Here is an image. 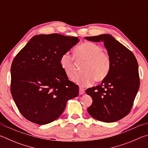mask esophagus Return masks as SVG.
<instances>
[{
  "label": "esophagus",
  "instance_id": "34e87169",
  "mask_svg": "<svg viewBox=\"0 0 148 148\" xmlns=\"http://www.w3.org/2000/svg\"><path fill=\"white\" fill-rule=\"evenodd\" d=\"M85 93V89L84 88H80L79 89V95H84Z\"/></svg>",
  "mask_w": 148,
  "mask_h": 148
}]
</instances>
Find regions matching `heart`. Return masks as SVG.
<instances>
[{
    "mask_svg": "<svg viewBox=\"0 0 148 148\" xmlns=\"http://www.w3.org/2000/svg\"><path fill=\"white\" fill-rule=\"evenodd\" d=\"M74 57L77 61H85L82 69L83 73L72 78V82L77 86L82 87L91 86L95 79L97 82L102 81L109 73L111 67L110 57L98 44L86 42L79 45L74 50ZM60 65L67 76L73 77L74 59L71 55H62L60 59Z\"/></svg>",
    "mask_w": 148,
    "mask_h": 148,
    "instance_id": "1",
    "label": "heart"
}]
</instances>
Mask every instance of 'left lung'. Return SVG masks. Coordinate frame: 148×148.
Instances as JSON below:
<instances>
[{
	"label": "left lung",
	"mask_w": 148,
	"mask_h": 148,
	"mask_svg": "<svg viewBox=\"0 0 148 148\" xmlns=\"http://www.w3.org/2000/svg\"><path fill=\"white\" fill-rule=\"evenodd\" d=\"M89 41L104 42L111 67L101 84L87 89L92 99L87 112L99 121L112 123L123 118L132 108L140 87L138 65L134 54L108 34L87 36Z\"/></svg>",
	"instance_id": "left-lung-1"
}]
</instances>
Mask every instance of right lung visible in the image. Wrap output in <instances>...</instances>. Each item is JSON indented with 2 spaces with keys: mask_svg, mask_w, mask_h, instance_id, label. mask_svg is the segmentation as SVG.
Listing matches in <instances>:
<instances>
[{
  "mask_svg": "<svg viewBox=\"0 0 148 148\" xmlns=\"http://www.w3.org/2000/svg\"><path fill=\"white\" fill-rule=\"evenodd\" d=\"M79 42L59 34H39L27 42L11 66V93L17 108L29 121L45 125L61 116L78 86L69 80L60 59Z\"/></svg>",
  "mask_w": 148,
  "mask_h": 148,
  "instance_id": "add662e5",
  "label": "right lung"
}]
</instances>
